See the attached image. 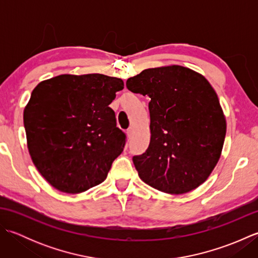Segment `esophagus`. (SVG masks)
<instances>
[{
	"label": "esophagus",
	"instance_id": "obj_1",
	"mask_svg": "<svg viewBox=\"0 0 258 258\" xmlns=\"http://www.w3.org/2000/svg\"><path fill=\"white\" fill-rule=\"evenodd\" d=\"M133 134H134V128H133V127H130V128L127 130V136L131 139V138H132V136H133Z\"/></svg>",
	"mask_w": 258,
	"mask_h": 258
}]
</instances>
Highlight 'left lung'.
I'll use <instances>...</instances> for the list:
<instances>
[{"instance_id":"left-lung-1","label":"left lung","mask_w":258,"mask_h":258,"mask_svg":"<svg viewBox=\"0 0 258 258\" xmlns=\"http://www.w3.org/2000/svg\"><path fill=\"white\" fill-rule=\"evenodd\" d=\"M133 93L150 96L151 141L134 156L140 178L167 194L199 187L220 161L226 118L205 76L180 65L142 71L126 81Z\"/></svg>"}]
</instances>
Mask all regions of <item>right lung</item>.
Returning <instances> with one entry per match:
<instances>
[{"label":"right lung","instance_id":"obj_1","mask_svg":"<svg viewBox=\"0 0 258 258\" xmlns=\"http://www.w3.org/2000/svg\"><path fill=\"white\" fill-rule=\"evenodd\" d=\"M123 81L104 74H62L40 82L23 114L27 149L53 187L79 194L105 180L125 134L108 105Z\"/></svg>","mask_w":258,"mask_h":258}]
</instances>
